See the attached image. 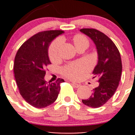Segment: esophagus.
<instances>
[{"label": "esophagus", "mask_w": 135, "mask_h": 135, "mask_svg": "<svg viewBox=\"0 0 135 135\" xmlns=\"http://www.w3.org/2000/svg\"><path fill=\"white\" fill-rule=\"evenodd\" d=\"M72 84H73V85L74 87H75V88H79V87L80 86V84H76V83H74V82H72Z\"/></svg>", "instance_id": "34e87169"}]
</instances>
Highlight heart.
Returning a JSON list of instances; mask_svg holds the SVG:
<instances>
[{"mask_svg": "<svg viewBox=\"0 0 135 135\" xmlns=\"http://www.w3.org/2000/svg\"><path fill=\"white\" fill-rule=\"evenodd\" d=\"M73 42L76 49L83 45H86L88 46L89 44L88 39L81 35H77L74 36L73 38ZM61 44H62L61 39H57L50 45L49 47L48 54L50 59L52 61L57 58ZM86 69L87 66L84 62H74L64 67L62 69V73L63 75L69 78L73 79V80H78L84 74Z\"/></svg>", "mask_w": 135, "mask_h": 135, "instance_id": "heart-1", "label": "heart"}]
</instances>
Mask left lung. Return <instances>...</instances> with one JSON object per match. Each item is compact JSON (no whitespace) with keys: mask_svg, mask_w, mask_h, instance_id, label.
<instances>
[{"mask_svg":"<svg viewBox=\"0 0 135 135\" xmlns=\"http://www.w3.org/2000/svg\"><path fill=\"white\" fill-rule=\"evenodd\" d=\"M80 31L91 39L98 54L93 74L99 78V85L94 88L89 99H82V103L89 107L99 108L108 102L119 85L122 71L120 54L111 39L100 31L94 28H81Z\"/></svg>","mask_w":135,"mask_h":135,"instance_id":"1","label":"left lung"}]
</instances>
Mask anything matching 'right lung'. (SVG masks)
Listing matches in <instances>:
<instances>
[{"label": "right lung", "instance_id": "right-lung-1", "mask_svg": "<svg viewBox=\"0 0 135 135\" xmlns=\"http://www.w3.org/2000/svg\"><path fill=\"white\" fill-rule=\"evenodd\" d=\"M63 31H46L36 34L24 42L16 54L13 72L20 93L28 104L38 108H46L57 99L61 83H47L46 66L51 64L48 48L51 42Z\"/></svg>", "mask_w": 135, "mask_h": 135}]
</instances>
